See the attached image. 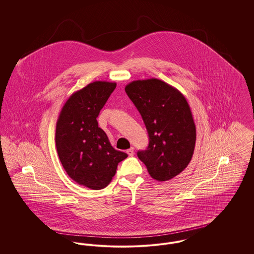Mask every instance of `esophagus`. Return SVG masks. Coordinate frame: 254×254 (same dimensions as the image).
Here are the masks:
<instances>
[{
    "label": "esophagus",
    "mask_w": 254,
    "mask_h": 254,
    "mask_svg": "<svg viewBox=\"0 0 254 254\" xmlns=\"http://www.w3.org/2000/svg\"><path fill=\"white\" fill-rule=\"evenodd\" d=\"M127 153L129 155V156H133L134 155V147H130L129 149L127 150Z\"/></svg>",
    "instance_id": "1"
}]
</instances>
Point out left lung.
Here are the masks:
<instances>
[{"label": "left lung", "mask_w": 254, "mask_h": 254, "mask_svg": "<svg viewBox=\"0 0 254 254\" xmlns=\"http://www.w3.org/2000/svg\"><path fill=\"white\" fill-rule=\"evenodd\" d=\"M125 90L140 112L149 143L137 152L149 175L168 181L188 167L193 155L196 127L185 96L155 78L129 83Z\"/></svg>", "instance_id": "8db88e82"}]
</instances>
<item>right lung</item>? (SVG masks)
<instances>
[{
    "instance_id": "right-lung-1",
    "label": "right lung",
    "mask_w": 254,
    "mask_h": 254,
    "mask_svg": "<svg viewBox=\"0 0 254 254\" xmlns=\"http://www.w3.org/2000/svg\"><path fill=\"white\" fill-rule=\"evenodd\" d=\"M116 83L96 81L74 92L61 110L55 143L63 168L79 185L91 190L106 188L118 164L127 154L116 150L97 117Z\"/></svg>"
}]
</instances>
